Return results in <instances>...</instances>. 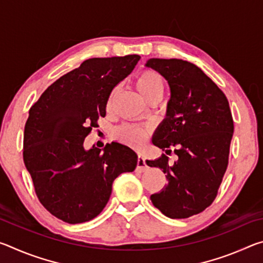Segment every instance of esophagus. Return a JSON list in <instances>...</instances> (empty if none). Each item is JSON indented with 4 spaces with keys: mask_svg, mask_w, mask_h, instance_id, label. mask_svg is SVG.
<instances>
[{
    "mask_svg": "<svg viewBox=\"0 0 263 263\" xmlns=\"http://www.w3.org/2000/svg\"><path fill=\"white\" fill-rule=\"evenodd\" d=\"M147 168V164L145 162V158L142 155H138L137 160V171L138 172H144Z\"/></svg>",
    "mask_w": 263,
    "mask_h": 263,
    "instance_id": "1",
    "label": "esophagus"
}]
</instances>
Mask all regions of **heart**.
<instances>
[{
	"mask_svg": "<svg viewBox=\"0 0 263 263\" xmlns=\"http://www.w3.org/2000/svg\"><path fill=\"white\" fill-rule=\"evenodd\" d=\"M136 86L140 95L146 100L148 96L161 92L163 94L164 82L161 75L152 69H145L138 75ZM117 137L124 142L139 146L144 142L146 138V132L140 127L133 125H125L117 131Z\"/></svg>",
	"mask_w": 263,
	"mask_h": 263,
	"instance_id": "obj_1",
	"label": "heart"
}]
</instances>
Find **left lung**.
Here are the masks:
<instances>
[{
  "mask_svg": "<svg viewBox=\"0 0 263 263\" xmlns=\"http://www.w3.org/2000/svg\"><path fill=\"white\" fill-rule=\"evenodd\" d=\"M171 89L166 117L152 142L166 153L174 147L177 160L162 154L146 160L162 169L168 183L151 195L153 205L172 219H183L205 210L215 201L229 163L233 119L229 101L203 70L182 59L147 60Z\"/></svg>",
  "mask_w": 263,
  "mask_h": 263,
  "instance_id": "1",
  "label": "left lung"
}]
</instances>
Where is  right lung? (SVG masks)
I'll list each match as a JSON object with an SVG mask.
<instances>
[{"instance_id": "add662e5", "label": "right lung", "mask_w": 263, "mask_h": 263, "mask_svg": "<svg viewBox=\"0 0 263 263\" xmlns=\"http://www.w3.org/2000/svg\"><path fill=\"white\" fill-rule=\"evenodd\" d=\"M137 54L91 58L58 79L31 106L23 159L38 199L53 216L80 224L99 216L115 179L133 172L138 155L121 142L86 149L84 139L105 117L112 89L130 75Z\"/></svg>"}]
</instances>
